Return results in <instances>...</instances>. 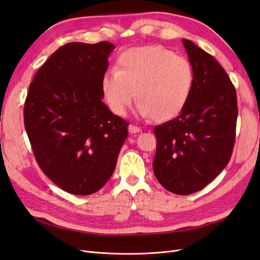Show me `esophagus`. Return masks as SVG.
Returning a JSON list of instances; mask_svg holds the SVG:
<instances>
[{"label":"esophagus","instance_id":"esophagus-1","mask_svg":"<svg viewBox=\"0 0 260 260\" xmlns=\"http://www.w3.org/2000/svg\"><path fill=\"white\" fill-rule=\"evenodd\" d=\"M128 129H129L130 133H138V132L141 131V129L139 127H137V125H135V124H129V128Z\"/></svg>","mask_w":260,"mask_h":260}]
</instances>
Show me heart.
<instances>
[{"instance_id": "obj_1", "label": "heart", "mask_w": 260, "mask_h": 260, "mask_svg": "<svg viewBox=\"0 0 260 260\" xmlns=\"http://www.w3.org/2000/svg\"><path fill=\"white\" fill-rule=\"evenodd\" d=\"M193 83V66L185 57L162 46H142L118 56L115 69L102 77L101 90L114 114L125 115L136 91L138 114L164 121L182 112Z\"/></svg>"}]
</instances>
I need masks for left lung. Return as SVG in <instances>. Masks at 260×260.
<instances>
[{
    "instance_id": "obj_1",
    "label": "left lung",
    "mask_w": 260,
    "mask_h": 260,
    "mask_svg": "<svg viewBox=\"0 0 260 260\" xmlns=\"http://www.w3.org/2000/svg\"><path fill=\"white\" fill-rule=\"evenodd\" d=\"M194 70L191 95L181 114L156 125L153 170L167 191L192 194L229 162L238 119L237 91L222 66L192 41L182 40Z\"/></svg>"
}]
</instances>
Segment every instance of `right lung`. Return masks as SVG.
<instances>
[{
	"label": "right lung",
	"mask_w": 260,
	"mask_h": 260,
	"mask_svg": "<svg viewBox=\"0 0 260 260\" xmlns=\"http://www.w3.org/2000/svg\"><path fill=\"white\" fill-rule=\"evenodd\" d=\"M115 45L72 42L39 68L23 122L39 167L70 194L98 192L112 177L128 122L103 103L102 77Z\"/></svg>",
	"instance_id": "1"
}]
</instances>
